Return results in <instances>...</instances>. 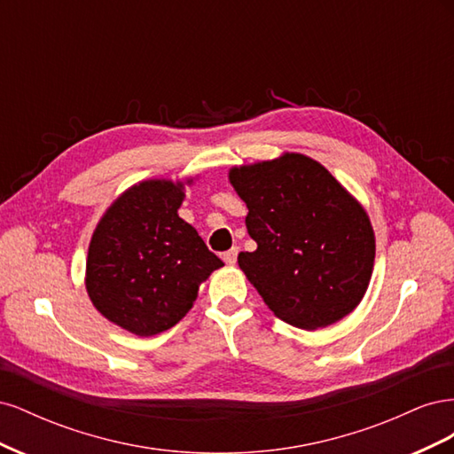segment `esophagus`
<instances>
[{"label":"esophagus","mask_w":454,"mask_h":454,"mask_svg":"<svg viewBox=\"0 0 454 454\" xmlns=\"http://www.w3.org/2000/svg\"><path fill=\"white\" fill-rule=\"evenodd\" d=\"M237 255H239V248L235 246V248H231L229 252L223 254V261L227 265H235L237 263Z\"/></svg>","instance_id":"esophagus-1"}]
</instances>
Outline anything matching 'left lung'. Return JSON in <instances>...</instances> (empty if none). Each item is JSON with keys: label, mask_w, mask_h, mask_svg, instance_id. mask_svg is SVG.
<instances>
[{"label": "left lung", "mask_w": 454, "mask_h": 454, "mask_svg": "<svg viewBox=\"0 0 454 454\" xmlns=\"http://www.w3.org/2000/svg\"><path fill=\"white\" fill-rule=\"evenodd\" d=\"M229 182L248 206L257 242L239 265L280 320L318 329L345 318L367 292L375 232L364 206L318 160L301 153L244 164Z\"/></svg>", "instance_id": "1"}]
</instances>
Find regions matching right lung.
<instances>
[{
    "label": "right lung",
    "mask_w": 454,
    "mask_h": 454,
    "mask_svg": "<svg viewBox=\"0 0 454 454\" xmlns=\"http://www.w3.org/2000/svg\"><path fill=\"white\" fill-rule=\"evenodd\" d=\"M185 184L145 180L102 215L89 244L87 294L104 318L138 337L167 332L193 307L199 286L223 267L177 215Z\"/></svg>",
    "instance_id": "add662e5"
}]
</instances>
